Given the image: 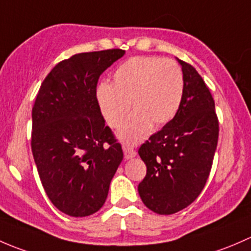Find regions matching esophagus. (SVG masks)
Returning <instances> with one entry per match:
<instances>
[{
  "label": "esophagus",
  "mask_w": 251,
  "mask_h": 251,
  "mask_svg": "<svg viewBox=\"0 0 251 251\" xmlns=\"http://www.w3.org/2000/svg\"><path fill=\"white\" fill-rule=\"evenodd\" d=\"M123 152H125V158L126 159H131L136 156V152L133 149H130L129 146H123Z\"/></svg>",
  "instance_id": "34e87169"
}]
</instances>
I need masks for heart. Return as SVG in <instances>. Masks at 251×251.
Instances as JSON below:
<instances>
[{"instance_id": "1", "label": "heart", "mask_w": 251, "mask_h": 251, "mask_svg": "<svg viewBox=\"0 0 251 251\" xmlns=\"http://www.w3.org/2000/svg\"><path fill=\"white\" fill-rule=\"evenodd\" d=\"M183 76L180 66L170 59L134 56L121 64L112 75V83L97 89V102L105 122L118 128L129 112L133 115L118 131L125 144L134 145L152 129L174 118L181 104Z\"/></svg>"}]
</instances>
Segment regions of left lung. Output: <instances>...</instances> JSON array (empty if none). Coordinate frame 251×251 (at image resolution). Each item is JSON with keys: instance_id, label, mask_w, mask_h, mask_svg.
Here are the masks:
<instances>
[{"instance_id": "8db88e82", "label": "left lung", "mask_w": 251, "mask_h": 251, "mask_svg": "<svg viewBox=\"0 0 251 251\" xmlns=\"http://www.w3.org/2000/svg\"><path fill=\"white\" fill-rule=\"evenodd\" d=\"M183 94L176 115L141 145L146 176L138 191L153 213L170 215L190 205L202 192L219 138L215 102L196 69L179 60Z\"/></svg>"}]
</instances>
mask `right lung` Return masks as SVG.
I'll return each mask as SVG.
<instances>
[{
  "instance_id": "right-lung-1",
  "label": "right lung",
  "mask_w": 251,
  "mask_h": 251,
  "mask_svg": "<svg viewBox=\"0 0 251 251\" xmlns=\"http://www.w3.org/2000/svg\"><path fill=\"white\" fill-rule=\"evenodd\" d=\"M125 53L108 49L72 55L54 66L36 97L33 159L48 198L66 215L97 213L123 159L122 147L98 106L97 84Z\"/></svg>"
}]
</instances>
